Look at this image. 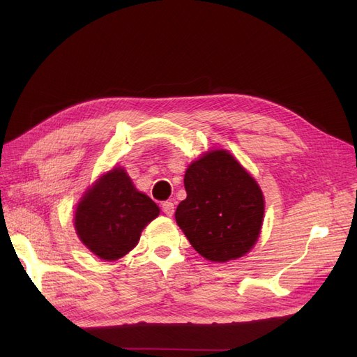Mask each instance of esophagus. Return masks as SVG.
Listing matches in <instances>:
<instances>
[{
  "label": "esophagus",
  "instance_id": "obj_1",
  "mask_svg": "<svg viewBox=\"0 0 357 357\" xmlns=\"http://www.w3.org/2000/svg\"><path fill=\"white\" fill-rule=\"evenodd\" d=\"M162 211H164L165 215H168V218H171V215L174 214V211H176L174 204H172L171 201H165L164 204H162Z\"/></svg>",
  "mask_w": 357,
  "mask_h": 357
}]
</instances>
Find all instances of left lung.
Returning a JSON list of instances; mask_svg holds the SVG:
<instances>
[{
    "label": "left lung",
    "instance_id": "obj_1",
    "mask_svg": "<svg viewBox=\"0 0 357 357\" xmlns=\"http://www.w3.org/2000/svg\"><path fill=\"white\" fill-rule=\"evenodd\" d=\"M185 189L176 222L202 257L223 264L252 250L264 223V193L228 150H208L193 160Z\"/></svg>",
    "mask_w": 357,
    "mask_h": 357
}]
</instances>
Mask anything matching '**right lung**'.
Masks as SVG:
<instances>
[{
	"instance_id": "right-lung-1",
	"label": "right lung",
	"mask_w": 357,
	"mask_h": 357,
	"mask_svg": "<svg viewBox=\"0 0 357 357\" xmlns=\"http://www.w3.org/2000/svg\"><path fill=\"white\" fill-rule=\"evenodd\" d=\"M158 215V205L137 190L125 168L114 167L83 193L75 207L74 228L96 257L110 262L131 252Z\"/></svg>"
}]
</instances>
